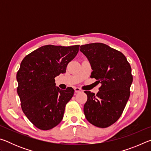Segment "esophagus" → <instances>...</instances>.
I'll list each match as a JSON object with an SVG mask.
<instances>
[{"label": "esophagus", "mask_w": 151, "mask_h": 151, "mask_svg": "<svg viewBox=\"0 0 151 151\" xmlns=\"http://www.w3.org/2000/svg\"><path fill=\"white\" fill-rule=\"evenodd\" d=\"M75 93H80V92L82 91V90L80 88L76 87V88H75Z\"/></svg>", "instance_id": "1"}]
</instances>
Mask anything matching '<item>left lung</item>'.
<instances>
[{"label":"left lung","instance_id":"left-lung-1","mask_svg":"<svg viewBox=\"0 0 151 151\" xmlns=\"http://www.w3.org/2000/svg\"><path fill=\"white\" fill-rule=\"evenodd\" d=\"M80 51L91 64V77L102 84L96 94L85 91L87 101L84 113L92 124L108 127L120 118L129 99L132 83L131 65L122 52L103 43L82 45Z\"/></svg>","mask_w":151,"mask_h":151}]
</instances>
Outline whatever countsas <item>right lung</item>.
<instances>
[{"label":"right lung","mask_w":151,"mask_h":151,"mask_svg":"<svg viewBox=\"0 0 151 151\" xmlns=\"http://www.w3.org/2000/svg\"><path fill=\"white\" fill-rule=\"evenodd\" d=\"M79 45H45L27 55L17 74V93L22 110L38 129L47 131L62 121L65 106L74 89L56 86L55 78L65 73L67 65L78 52Z\"/></svg>","instance_id":"right-lung-1"}]
</instances>
